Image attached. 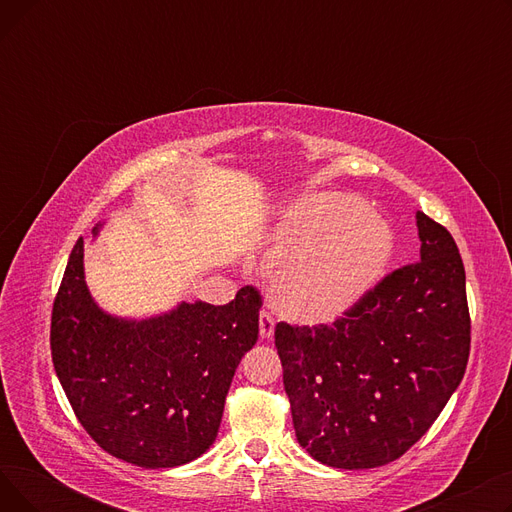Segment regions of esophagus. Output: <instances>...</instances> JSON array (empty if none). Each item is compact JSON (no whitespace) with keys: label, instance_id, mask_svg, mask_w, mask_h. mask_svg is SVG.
<instances>
[{"label":"esophagus","instance_id":"obj_1","mask_svg":"<svg viewBox=\"0 0 512 512\" xmlns=\"http://www.w3.org/2000/svg\"><path fill=\"white\" fill-rule=\"evenodd\" d=\"M274 317L270 315V313H265V311H261L259 313V336L263 338V340H270L272 336H274Z\"/></svg>","mask_w":512,"mask_h":512}]
</instances>
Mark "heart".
I'll list each match as a JSON object with an SVG mask.
<instances>
[{"label":"heart","mask_w":512,"mask_h":512,"mask_svg":"<svg viewBox=\"0 0 512 512\" xmlns=\"http://www.w3.org/2000/svg\"><path fill=\"white\" fill-rule=\"evenodd\" d=\"M265 242L276 309L309 326L353 311L380 282L394 251L380 211L340 193H313L290 205Z\"/></svg>","instance_id":"obj_1"}]
</instances>
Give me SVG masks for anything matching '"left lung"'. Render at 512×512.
Here are the masks:
<instances>
[{
  "instance_id": "left-lung-1",
  "label": "left lung",
  "mask_w": 512,
  "mask_h": 512,
  "mask_svg": "<svg viewBox=\"0 0 512 512\" xmlns=\"http://www.w3.org/2000/svg\"><path fill=\"white\" fill-rule=\"evenodd\" d=\"M419 261L332 326H276L294 434L315 461L373 469L405 454L459 388L471 344L465 267L450 232L415 213Z\"/></svg>"
}]
</instances>
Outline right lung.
<instances>
[{"mask_svg":"<svg viewBox=\"0 0 512 512\" xmlns=\"http://www.w3.org/2000/svg\"><path fill=\"white\" fill-rule=\"evenodd\" d=\"M259 309V292L245 286L220 307L182 301L145 317L107 313L87 286L78 240L53 303V367L105 452L143 469L186 465L218 436L234 371L257 342Z\"/></svg>","mask_w":512,"mask_h":512,"instance_id":"add662e5","label":"right lung"}]
</instances>
